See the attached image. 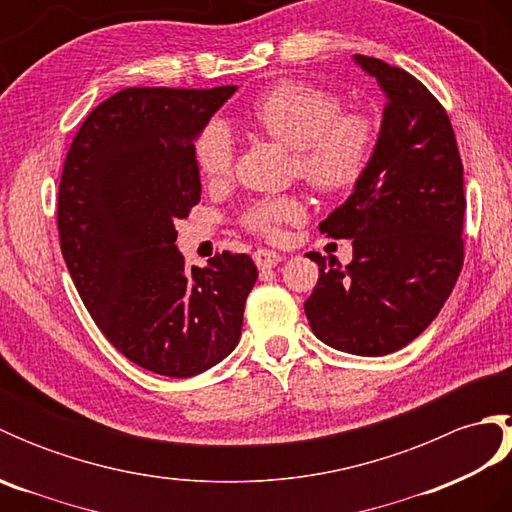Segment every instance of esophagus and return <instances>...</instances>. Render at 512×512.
Masks as SVG:
<instances>
[{
	"label": "esophagus",
	"mask_w": 512,
	"mask_h": 512,
	"mask_svg": "<svg viewBox=\"0 0 512 512\" xmlns=\"http://www.w3.org/2000/svg\"><path fill=\"white\" fill-rule=\"evenodd\" d=\"M253 259H255V264H257L259 270H270V268H275L284 257H281L279 253H275V250L259 248V250H255Z\"/></svg>",
	"instance_id": "1"
}]
</instances>
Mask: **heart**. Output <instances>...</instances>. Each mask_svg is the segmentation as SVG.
Segmentation results:
<instances>
[{"label": "heart", "mask_w": 512, "mask_h": 512, "mask_svg": "<svg viewBox=\"0 0 512 512\" xmlns=\"http://www.w3.org/2000/svg\"><path fill=\"white\" fill-rule=\"evenodd\" d=\"M244 123L295 149L299 176L321 193L352 191L372 165L376 127L363 114L343 112L339 94L299 81H281L246 107ZM200 176L222 180L233 167V138L220 123H209L193 140ZM306 206L295 195L264 198L248 206L242 222L250 231L273 235L284 222H299Z\"/></svg>", "instance_id": "1"}]
</instances>
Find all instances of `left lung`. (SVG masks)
<instances>
[{"mask_svg":"<svg viewBox=\"0 0 512 512\" xmlns=\"http://www.w3.org/2000/svg\"><path fill=\"white\" fill-rule=\"evenodd\" d=\"M387 103L374 160L350 198L319 224L352 239V262L319 264L306 301L312 332L334 350L385 356L427 330L464 264V169L447 112L424 85L356 54Z\"/></svg>","mask_w":512,"mask_h":512,"instance_id":"1","label":"left lung"}]
</instances>
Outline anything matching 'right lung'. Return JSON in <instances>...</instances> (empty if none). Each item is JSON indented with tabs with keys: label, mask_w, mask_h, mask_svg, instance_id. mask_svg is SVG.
Returning a JSON list of instances; mask_svg holds the SVG:
<instances>
[{
	"label": "right lung",
	"mask_w": 512,
	"mask_h": 512,
	"mask_svg": "<svg viewBox=\"0 0 512 512\" xmlns=\"http://www.w3.org/2000/svg\"><path fill=\"white\" fill-rule=\"evenodd\" d=\"M235 90L116 92L63 165L57 224L74 286L105 339L160 376L189 378L231 354L257 281L253 259L228 250L184 268L173 224L200 202L193 140Z\"/></svg>",
	"instance_id": "add662e5"
}]
</instances>
